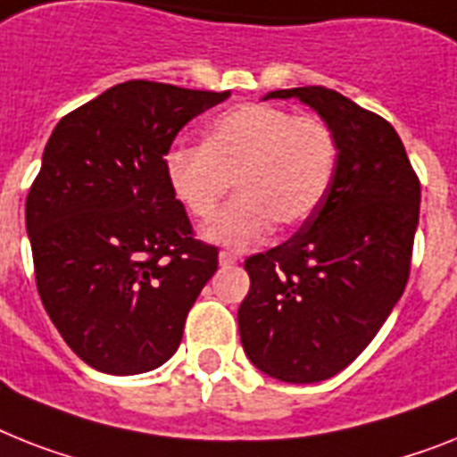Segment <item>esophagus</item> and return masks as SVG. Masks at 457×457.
Here are the masks:
<instances>
[{
    "label": "esophagus",
    "mask_w": 457,
    "mask_h": 457,
    "mask_svg": "<svg viewBox=\"0 0 457 457\" xmlns=\"http://www.w3.org/2000/svg\"><path fill=\"white\" fill-rule=\"evenodd\" d=\"M237 259H240V256H237L236 252H231V250H221L220 252L221 266H233V263H237Z\"/></svg>",
    "instance_id": "obj_1"
}]
</instances>
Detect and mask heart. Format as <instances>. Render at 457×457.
<instances>
[{"label": "heart", "instance_id": "b5f03b06", "mask_svg": "<svg viewBox=\"0 0 457 457\" xmlns=\"http://www.w3.org/2000/svg\"><path fill=\"white\" fill-rule=\"evenodd\" d=\"M337 163V133L322 116L247 102L214 116L203 146L170 152L165 175L177 201L201 221L212 220L236 182L240 195L205 236L245 250L262 243L275 224L294 228L311 220Z\"/></svg>", "mask_w": 457, "mask_h": 457}]
</instances>
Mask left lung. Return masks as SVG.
Returning a JSON list of instances; mask_svg holds the SVG:
<instances>
[{
  "label": "left lung",
  "mask_w": 457,
  "mask_h": 457,
  "mask_svg": "<svg viewBox=\"0 0 457 457\" xmlns=\"http://www.w3.org/2000/svg\"><path fill=\"white\" fill-rule=\"evenodd\" d=\"M270 97L315 109L337 133L338 163L318 212L287 243L245 259L240 341L273 378L318 383L357 360L404 294L420 182L383 116L324 86Z\"/></svg>",
  "instance_id": "obj_1"
}]
</instances>
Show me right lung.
Returning a JSON list of instances; mask_svg holds the SVG:
<instances>
[{"mask_svg":"<svg viewBox=\"0 0 457 457\" xmlns=\"http://www.w3.org/2000/svg\"><path fill=\"white\" fill-rule=\"evenodd\" d=\"M231 96L135 79L60 119L25 203L34 278L88 367L145 373L175 355L220 266L165 175L188 120Z\"/></svg>","mask_w":457,"mask_h":457,"instance_id":"add662e5","label":"right lung"}]
</instances>
